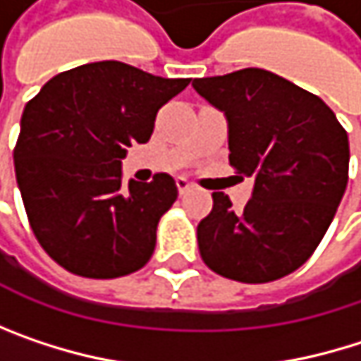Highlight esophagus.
Here are the masks:
<instances>
[{
  "mask_svg": "<svg viewBox=\"0 0 361 361\" xmlns=\"http://www.w3.org/2000/svg\"><path fill=\"white\" fill-rule=\"evenodd\" d=\"M176 183H178V190H180V194H185V192H190V190H192V183L185 180V178H178V180H176Z\"/></svg>",
  "mask_w": 361,
  "mask_h": 361,
  "instance_id": "esophagus-1",
  "label": "esophagus"
}]
</instances>
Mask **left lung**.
<instances>
[{
	"label": "left lung",
	"instance_id": "left-lung-1",
	"mask_svg": "<svg viewBox=\"0 0 361 361\" xmlns=\"http://www.w3.org/2000/svg\"><path fill=\"white\" fill-rule=\"evenodd\" d=\"M228 118L230 165L252 181L243 211L224 192L198 224V251L215 274L263 284L318 249L349 180V140L324 102L263 68L194 79Z\"/></svg>",
	"mask_w": 361,
	"mask_h": 361
}]
</instances>
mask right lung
Returning a JSON list of instances; mask_svg holds the SVG:
<instances>
[{
  "label": "right lung",
  "mask_w": 361,
  "mask_h": 361,
  "mask_svg": "<svg viewBox=\"0 0 361 361\" xmlns=\"http://www.w3.org/2000/svg\"><path fill=\"white\" fill-rule=\"evenodd\" d=\"M190 79H165L116 60L64 71L25 106L14 169L31 230L58 265L118 278L148 263L176 180L123 188L121 161L146 144L161 106Z\"/></svg>",
  "instance_id": "obj_1"
}]
</instances>
